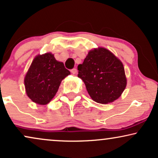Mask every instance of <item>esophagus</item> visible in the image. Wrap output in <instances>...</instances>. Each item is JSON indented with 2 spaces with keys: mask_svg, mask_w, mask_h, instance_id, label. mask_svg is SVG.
Segmentation results:
<instances>
[{
  "mask_svg": "<svg viewBox=\"0 0 158 158\" xmlns=\"http://www.w3.org/2000/svg\"><path fill=\"white\" fill-rule=\"evenodd\" d=\"M71 73L73 74V75H75V74L77 73V69H75V68H73V69H71Z\"/></svg>",
  "mask_w": 158,
  "mask_h": 158,
  "instance_id": "34e87169",
  "label": "esophagus"
}]
</instances>
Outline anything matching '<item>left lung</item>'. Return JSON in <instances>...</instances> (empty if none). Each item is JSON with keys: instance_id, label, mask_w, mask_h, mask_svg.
<instances>
[{"instance_id": "8db88e82", "label": "left lung", "mask_w": 158, "mask_h": 158, "mask_svg": "<svg viewBox=\"0 0 158 158\" xmlns=\"http://www.w3.org/2000/svg\"><path fill=\"white\" fill-rule=\"evenodd\" d=\"M77 69V77L84 82L91 99L98 103L114 102L126 87L123 64L106 48L89 51Z\"/></svg>"}]
</instances>
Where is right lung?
Listing matches in <instances>:
<instances>
[{
    "instance_id": "right-lung-1",
    "label": "right lung",
    "mask_w": 158,
    "mask_h": 158,
    "mask_svg": "<svg viewBox=\"0 0 158 158\" xmlns=\"http://www.w3.org/2000/svg\"><path fill=\"white\" fill-rule=\"evenodd\" d=\"M70 74L62 62L48 52L37 56L25 77L26 94L33 102L46 105L53 98L61 81Z\"/></svg>"
}]
</instances>
